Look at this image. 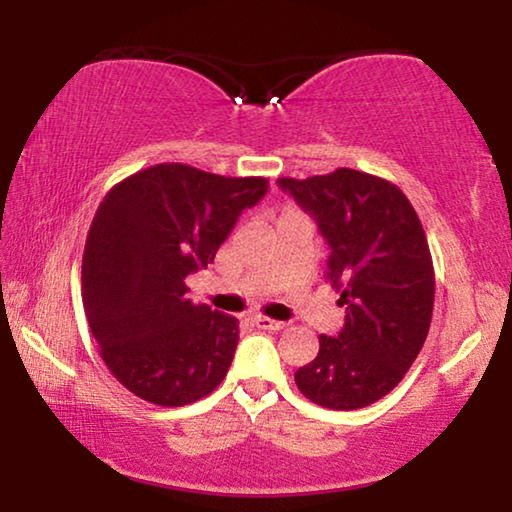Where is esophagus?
Instances as JSON below:
<instances>
[{
  "mask_svg": "<svg viewBox=\"0 0 512 512\" xmlns=\"http://www.w3.org/2000/svg\"><path fill=\"white\" fill-rule=\"evenodd\" d=\"M253 323L259 327V329H284V325L287 323H282V320H273V318H268V316H255L253 318Z\"/></svg>",
  "mask_w": 512,
  "mask_h": 512,
  "instance_id": "obj_1",
  "label": "esophagus"
}]
</instances>
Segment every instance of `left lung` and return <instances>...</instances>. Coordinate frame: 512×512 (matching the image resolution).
<instances>
[{
	"mask_svg": "<svg viewBox=\"0 0 512 512\" xmlns=\"http://www.w3.org/2000/svg\"><path fill=\"white\" fill-rule=\"evenodd\" d=\"M327 239L325 277L348 309L339 336L296 372L300 393L334 411L363 409L400 384L429 334L436 275L422 223L397 185L357 169L277 178Z\"/></svg>",
	"mask_w": 512,
	"mask_h": 512,
	"instance_id": "left-lung-1",
	"label": "left lung"
}]
</instances>
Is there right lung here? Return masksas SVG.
Masks as SVG:
<instances>
[{"instance_id": "add662e5", "label": "right lung", "mask_w": 512, "mask_h": 512, "mask_svg": "<svg viewBox=\"0 0 512 512\" xmlns=\"http://www.w3.org/2000/svg\"><path fill=\"white\" fill-rule=\"evenodd\" d=\"M268 180L225 178L180 162L121 180L94 214L81 296L101 359L128 391L158 406L210 395L235 357L239 320L194 305L185 277L214 262Z\"/></svg>"}]
</instances>
